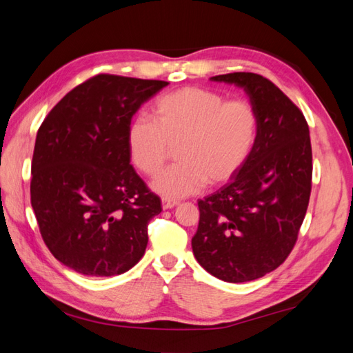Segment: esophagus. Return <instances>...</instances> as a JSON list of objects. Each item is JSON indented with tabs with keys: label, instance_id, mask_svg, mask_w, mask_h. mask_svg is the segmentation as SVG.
<instances>
[{
	"label": "esophagus",
	"instance_id": "1",
	"mask_svg": "<svg viewBox=\"0 0 353 353\" xmlns=\"http://www.w3.org/2000/svg\"><path fill=\"white\" fill-rule=\"evenodd\" d=\"M176 205H178V200L166 199V197L162 199V208H163V209H172V208L176 206Z\"/></svg>",
	"mask_w": 353,
	"mask_h": 353
}]
</instances>
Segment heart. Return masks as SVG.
Returning <instances> with one entry per match:
<instances>
[{"label": "heart", "mask_w": 353, "mask_h": 353, "mask_svg": "<svg viewBox=\"0 0 353 353\" xmlns=\"http://www.w3.org/2000/svg\"><path fill=\"white\" fill-rule=\"evenodd\" d=\"M154 122L137 117L126 143L134 166L148 178L162 174L172 148L178 165L154 183L166 199H181L210 185L227 184L249 162L261 134V114L248 99L185 87L153 104Z\"/></svg>", "instance_id": "b5f03b06"}]
</instances>
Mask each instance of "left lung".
Returning a JSON list of instances; mask_svg holds the SVG:
<instances>
[{
	"label": "left lung",
	"mask_w": 353,
	"mask_h": 353,
	"mask_svg": "<svg viewBox=\"0 0 353 353\" xmlns=\"http://www.w3.org/2000/svg\"><path fill=\"white\" fill-rule=\"evenodd\" d=\"M212 81L245 90L261 114V134L240 172L197 201L191 245L216 279L245 283L279 268L294 248L312 188L311 137L302 110L262 74L234 72Z\"/></svg>",
	"instance_id": "obj_1"
}]
</instances>
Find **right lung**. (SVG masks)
I'll list each match as a JSON object with an SVG mask.
<instances>
[{"label": "right lung", "mask_w": 353, "mask_h": 353, "mask_svg": "<svg viewBox=\"0 0 353 353\" xmlns=\"http://www.w3.org/2000/svg\"><path fill=\"white\" fill-rule=\"evenodd\" d=\"M168 83L95 74L41 123L30 205L48 250L73 271L119 275L143 258L162 206L131 165L126 134L138 108Z\"/></svg>", "instance_id": "add662e5"}]
</instances>
